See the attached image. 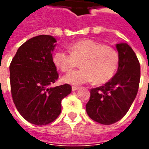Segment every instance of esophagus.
<instances>
[{
    "mask_svg": "<svg viewBox=\"0 0 149 149\" xmlns=\"http://www.w3.org/2000/svg\"><path fill=\"white\" fill-rule=\"evenodd\" d=\"M79 88V87H77V86H72V91H77Z\"/></svg>",
    "mask_w": 149,
    "mask_h": 149,
    "instance_id": "esophagus-1",
    "label": "esophagus"
}]
</instances>
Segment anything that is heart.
<instances>
[{"label": "heart", "mask_w": 149, "mask_h": 149, "mask_svg": "<svg viewBox=\"0 0 149 149\" xmlns=\"http://www.w3.org/2000/svg\"><path fill=\"white\" fill-rule=\"evenodd\" d=\"M70 53L57 51L52 60L63 72H69L79 66L81 69L72 72L63 78L65 83L82 84L94 80L97 84L112 79L119 65L118 52L115 49L91 39H83L71 44Z\"/></svg>", "instance_id": "obj_1"}]
</instances>
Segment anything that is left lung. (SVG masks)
I'll use <instances>...</instances> for the list:
<instances>
[{
    "instance_id": "8db88e82",
    "label": "left lung",
    "mask_w": 149,
    "mask_h": 149,
    "mask_svg": "<svg viewBox=\"0 0 149 149\" xmlns=\"http://www.w3.org/2000/svg\"><path fill=\"white\" fill-rule=\"evenodd\" d=\"M118 69L114 77L103 86L90 90L86 111L94 121L112 125L125 116L137 94L141 67L134 51L126 43L116 45Z\"/></svg>"
}]
</instances>
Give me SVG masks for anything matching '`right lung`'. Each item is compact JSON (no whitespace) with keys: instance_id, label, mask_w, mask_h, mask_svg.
<instances>
[{"instance_id":"right-lung-1","label":"right lung","mask_w":149,"mask_h":149,"mask_svg":"<svg viewBox=\"0 0 149 149\" xmlns=\"http://www.w3.org/2000/svg\"><path fill=\"white\" fill-rule=\"evenodd\" d=\"M56 42L49 35L28 40L9 65L13 103L24 119L33 125L54 121L61 112L62 99L72 91L68 84L50 87L59 77L52 54Z\"/></svg>"}]
</instances>
